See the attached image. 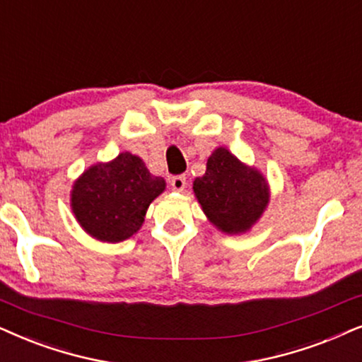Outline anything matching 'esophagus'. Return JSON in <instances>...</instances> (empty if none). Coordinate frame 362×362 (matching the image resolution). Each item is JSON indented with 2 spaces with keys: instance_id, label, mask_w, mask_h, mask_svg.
Instances as JSON below:
<instances>
[{
  "instance_id": "esophagus-1",
  "label": "esophagus",
  "mask_w": 362,
  "mask_h": 362,
  "mask_svg": "<svg viewBox=\"0 0 362 362\" xmlns=\"http://www.w3.org/2000/svg\"><path fill=\"white\" fill-rule=\"evenodd\" d=\"M171 187L177 192L185 191L186 187V176H173L171 177Z\"/></svg>"
}]
</instances>
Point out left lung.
<instances>
[{
  "instance_id": "1",
  "label": "left lung",
  "mask_w": 362,
  "mask_h": 362,
  "mask_svg": "<svg viewBox=\"0 0 362 362\" xmlns=\"http://www.w3.org/2000/svg\"><path fill=\"white\" fill-rule=\"evenodd\" d=\"M192 189L209 221L226 234L250 231L269 203L264 176L226 148L214 149L204 176L196 177Z\"/></svg>"
}]
</instances>
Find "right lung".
Returning a JSON list of instances; mask_svg holds the SVG:
<instances>
[{
    "instance_id": "1",
    "label": "right lung",
    "mask_w": 362,
    "mask_h": 362,
    "mask_svg": "<svg viewBox=\"0 0 362 362\" xmlns=\"http://www.w3.org/2000/svg\"><path fill=\"white\" fill-rule=\"evenodd\" d=\"M166 187L139 156L121 153L110 163L88 168L73 185L71 209L98 241L119 243L138 233L153 199Z\"/></svg>"
}]
</instances>
